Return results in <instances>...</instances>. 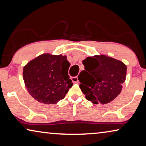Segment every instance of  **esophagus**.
<instances>
[{"label":"esophagus","instance_id":"34e87169","mask_svg":"<svg viewBox=\"0 0 146 146\" xmlns=\"http://www.w3.org/2000/svg\"><path fill=\"white\" fill-rule=\"evenodd\" d=\"M71 80H72L73 82H79V79H78L77 76L71 78Z\"/></svg>","mask_w":146,"mask_h":146}]
</instances>
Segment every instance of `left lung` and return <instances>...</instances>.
<instances>
[{"mask_svg":"<svg viewBox=\"0 0 146 146\" xmlns=\"http://www.w3.org/2000/svg\"><path fill=\"white\" fill-rule=\"evenodd\" d=\"M84 69L79 74L80 88L94 104L110 103L120 94L125 81L127 66L123 62L101 54L82 61Z\"/></svg>","mask_w":146,"mask_h":146,"instance_id":"1","label":"left lung"}]
</instances>
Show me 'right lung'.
Wrapping results in <instances>:
<instances>
[{
    "instance_id": "1",
    "label": "right lung",
    "mask_w": 146,
    "mask_h": 146,
    "mask_svg": "<svg viewBox=\"0 0 146 146\" xmlns=\"http://www.w3.org/2000/svg\"><path fill=\"white\" fill-rule=\"evenodd\" d=\"M67 56L40 54L27 63L23 69L25 86L36 101L45 104H57L64 99L73 86Z\"/></svg>"
}]
</instances>
